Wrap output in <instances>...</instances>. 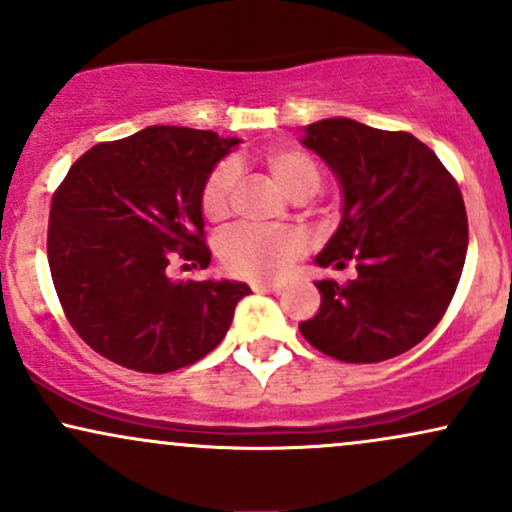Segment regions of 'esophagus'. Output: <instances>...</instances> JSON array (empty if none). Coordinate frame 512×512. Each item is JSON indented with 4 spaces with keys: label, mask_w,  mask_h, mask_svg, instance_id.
Here are the masks:
<instances>
[{
    "label": "esophagus",
    "mask_w": 512,
    "mask_h": 512,
    "mask_svg": "<svg viewBox=\"0 0 512 512\" xmlns=\"http://www.w3.org/2000/svg\"><path fill=\"white\" fill-rule=\"evenodd\" d=\"M252 291L276 293V296H279V293L284 291V286H281V284H272V281H255V284H252Z\"/></svg>",
    "instance_id": "1"
}]
</instances>
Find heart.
Returning a JSON list of instances; mask_svg holds the SVG:
<instances>
[{"mask_svg":"<svg viewBox=\"0 0 512 512\" xmlns=\"http://www.w3.org/2000/svg\"><path fill=\"white\" fill-rule=\"evenodd\" d=\"M262 168L269 180L293 202L313 197L322 185V168L313 154L298 146H274L262 156ZM236 195V168L221 163L204 180L199 207L209 223H223L233 211ZM303 252V240L291 231H250L238 228L219 243V260L228 274L240 279H276Z\"/></svg>","mask_w":512,"mask_h":512,"instance_id":"obj_1","label":"heart"}]
</instances>
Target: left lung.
<instances>
[{
    "label": "left lung",
    "instance_id": "left-lung-1",
    "mask_svg": "<svg viewBox=\"0 0 512 512\" xmlns=\"http://www.w3.org/2000/svg\"><path fill=\"white\" fill-rule=\"evenodd\" d=\"M344 192L337 233L315 257L320 267L356 264V279L317 281L320 310L298 330L322 354L378 363L404 354L438 325L467 257V211L457 180L409 132L349 117L305 127Z\"/></svg>",
    "mask_w": 512,
    "mask_h": 512
}]
</instances>
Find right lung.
I'll list each match as a JSON object with an SVG mask.
<instances>
[{"mask_svg":"<svg viewBox=\"0 0 512 512\" xmlns=\"http://www.w3.org/2000/svg\"><path fill=\"white\" fill-rule=\"evenodd\" d=\"M238 139L146 127L96 144L52 195L48 262L64 315L108 361L170 373L214 351L233 322L240 281H173L168 264L207 269L204 180Z\"/></svg>","mask_w":512,"mask_h":512,"instance_id":"right-lung-1","label":"right lung"}]
</instances>
